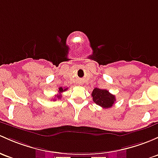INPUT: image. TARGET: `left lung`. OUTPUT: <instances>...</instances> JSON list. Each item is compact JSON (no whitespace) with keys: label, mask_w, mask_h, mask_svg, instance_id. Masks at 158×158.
Returning <instances> with one entry per match:
<instances>
[{"label":"left lung","mask_w":158,"mask_h":158,"mask_svg":"<svg viewBox=\"0 0 158 158\" xmlns=\"http://www.w3.org/2000/svg\"><path fill=\"white\" fill-rule=\"evenodd\" d=\"M93 101L103 108H110L116 101L115 96L110 94L106 89H100L95 88L92 93Z\"/></svg>","instance_id":"obj_1"}]
</instances>
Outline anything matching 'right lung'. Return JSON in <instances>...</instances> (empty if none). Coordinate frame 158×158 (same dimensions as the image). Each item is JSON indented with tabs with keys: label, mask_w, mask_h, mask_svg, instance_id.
<instances>
[{
	"label": "right lung",
	"mask_w": 158,
	"mask_h": 158,
	"mask_svg": "<svg viewBox=\"0 0 158 158\" xmlns=\"http://www.w3.org/2000/svg\"><path fill=\"white\" fill-rule=\"evenodd\" d=\"M67 90V88H62V87H60L59 88V91H58V92H59V94H57V95H56V98H58V99H60V98H61V94H62L63 92H65V91H66ZM54 101H56V99H54Z\"/></svg>",
	"instance_id": "obj_1"
}]
</instances>
